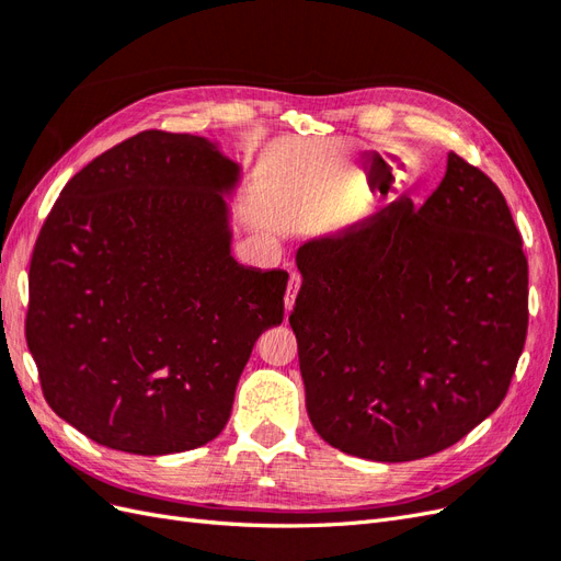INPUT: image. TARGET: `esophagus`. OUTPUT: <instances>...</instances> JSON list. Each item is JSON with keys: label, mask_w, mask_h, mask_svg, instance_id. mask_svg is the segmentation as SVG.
I'll return each instance as SVG.
<instances>
[{"label": "esophagus", "mask_w": 561, "mask_h": 561, "mask_svg": "<svg viewBox=\"0 0 561 561\" xmlns=\"http://www.w3.org/2000/svg\"><path fill=\"white\" fill-rule=\"evenodd\" d=\"M299 285H301V276L299 274H290V283H287V293H285V313L293 311L297 293H299Z\"/></svg>", "instance_id": "obj_1"}]
</instances>
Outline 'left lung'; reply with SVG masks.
<instances>
[{"instance_id":"1","label":"left lung","mask_w":561,"mask_h":561,"mask_svg":"<svg viewBox=\"0 0 561 561\" xmlns=\"http://www.w3.org/2000/svg\"><path fill=\"white\" fill-rule=\"evenodd\" d=\"M307 412L381 463L451 447L503 402L529 322V266L499 186L449 151L437 190L295 254Z\"/></svg>"}]
</instances>
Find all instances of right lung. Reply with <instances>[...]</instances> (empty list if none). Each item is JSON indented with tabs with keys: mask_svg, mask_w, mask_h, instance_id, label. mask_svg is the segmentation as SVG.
<instances>
[{
	"mask_svg": "<svg viewBox=\"0 0 561 561\" xmlns=\"http://www.w3.org/2000/svg\"><path fill=\"white\" fill-rule=\"evenodd\" d=\"M241 165L190 133L145 130L65 184L30 264L27 346L44 398L93 443L196 449L227 426L287 271L231 254Z\"/></svg>",
	"mask_w": 561,
	"mask_h": 561,
	"instance_id": "add662e5",
	"label": "right lung"
}]
</instances>
